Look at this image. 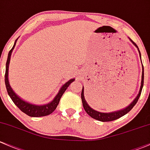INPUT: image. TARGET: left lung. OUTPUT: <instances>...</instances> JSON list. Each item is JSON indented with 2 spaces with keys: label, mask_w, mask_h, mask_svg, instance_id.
<instances>
[{
  "label": "left lung",
  "mask_w": 150,
  "mask_h": 150,
  "mask_svg": "<svg viewBox=\"0 0 150 150\" xmlns=\"http://www.w3.org/2000/svg\"><path fill=\"white\" fill-rule=\"evenodd\" d=\"M129 40H130L131 42H132V43L134 44L137 47L139 55H140V58H141L140 51H139V48H138L137 45L136 43H134L131 39H129ZM143 84H144V67H143L142 65V80H141V86H140V90H139L137 96L136 98H134V100L132 102L131 104L129 105V106L127 107L126 108H125V109L119 110V111L112 112H109V113L100 112L97 111V110H93V108H90V107L88 105V103H87L86 100L85 99V97H84V88H83V90H82V93H81V99H82V102H83V105L84 109H85V111H86V112L88 113L91 117L97 120H99L101 122H110V121L115 120L124 116V115H126L127 113L129 112L132 109L133 107L136 105V103H137L138 101V99H139V97H140L141 93H142Z\"/></svg>",
  "instance_id": "1"
}]
</instances>
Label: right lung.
I'll return each mask as SVG.
<instances>
[{
	"mask_svg": "<svg viewBox=\"0 0 150 150\" xmlns=\"http://www.w3.org/2000/svg\"><path fill=\"white\" fill-rule=\"evenodd\" d=\"M18 38L16 39L15 41V43L13 47H12L11 50L8 52V59L7 62H6V74H5V83H6V87L7 92L9 95L10 98H11V100H13V102L15 103V105L19 108L23 112L25 113L26 115H28L30 117H42V116H46V115H48L51 114L52 112H54V110L56 109L57 105L59 104V102H60V98H61L62 95H63V93H65V90H67V88H68V86L70 85V83H72V82L75 80V79H70L69 80L67 83H65L62 86V88H60V90H59L58 93L57 94L56 96L54 98V99L50 102V103H47V104L42 105H34L32 103H28V102L25 101L23 99H21V98L16 94V93L13 90V89L11 88V85L9 84V81H8V67H9V63H10V60H11V53H12L13 50L15 45L16 44V41H17Z\"/></svg>",
	"mask_w": 150,
	"mask_h": 150,
	"instance_id": "add662e5",
	"label": "right lung"
}]
</instances>
